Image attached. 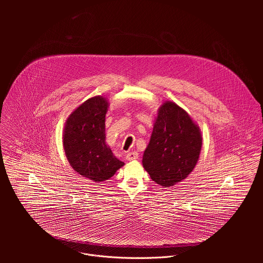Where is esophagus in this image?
I'll list each match as a JSON object with an SVG mask.
<instances>
[{
	"label": "esophagus",
	"instance_id": "34e87169",
	"mask_svg": "<svg viewBox=\"0 0 263 263\" xmlns=\"http://www.w3.org/2000/svg\"><path fill=\"white\" fill-rule=\"evenodd\" d=\"M125 159H126L127 161L137 160V159H139V153H138V152H130V153H127L126 156H125Z\"/></svg>",
	"mask_w": 263,
	"mask_h": 263
}]
</instances>
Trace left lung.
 Masks as SVG:
<instances>
[{
  "instance_id": "obj_1",
  "label": "left lung",
  "mask_w": 263,
  "mask_h": 263,
  "mask_svg": "<svg viewBox=\"0 0 263 263\" xmlns=\"http://www.w3.org/2000/svg\"><path fill=\"white\" fill-rule=\"evenodd\" d=\"M202 146L198 125L183 108L165 101L158 109L143 166L153 181L171 187L194 169Z\"/></svg>"
}]
</instances>
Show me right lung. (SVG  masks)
<instances>
[{"instance_id": "obj_1", "label": "right lung", "mask_w": 263, "mask_h": 263, "mask_svg": "<svg viewBox=\"0 0 263 263\" xmlns=\"http://www.w3.org/2000/svg\"><path fill=\"white\" fill-rule=\"evenodd\" d=\"M108 106L103 96L89 98L70 114L63 135L64 150L72 168L96 184L111 178L124 165L105 142Z\"/></svg>"}]
</instances>
